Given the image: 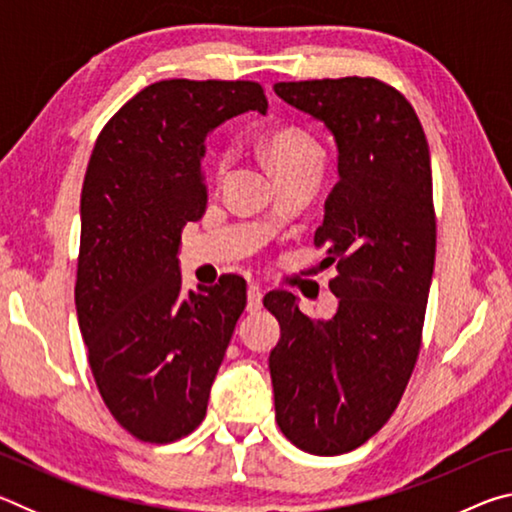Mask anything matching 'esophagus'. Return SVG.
Here are the masks:
<instances>
[{
	"mask_svg": "<svg viewBox=\"0 0 512 512\" xmlns=\"http://www.w3.org/2000/svg\"><path fill=\"white\" fill-rule=\"evenodd\" d=\"M246 309L250 311V314H255V311L262 309V289H259L257 284H250V287H248Z\"/></svg>",
	"mask_w": 512,
	"mask_h": 512,
	"instance_id": "esophagus-1",
	"label": "esophagus"
}]
</instances>
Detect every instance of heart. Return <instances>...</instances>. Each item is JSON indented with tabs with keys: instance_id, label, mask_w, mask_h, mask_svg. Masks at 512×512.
Segmentation results:
<instances>
[{
	"instance_id": "obj_1",
	"label": "heart",
	"mask_w": 512,
	"mask_h": 512,
	"mask_svg": "<svg viewBox=\"0 0 512 512\" xmlns=\"http://www.w3.org/2000/svg\"><path fill=\"white\" fill-rule=\"evenodd\" d=\"M262 149H264L266 160L271 162V167L275 169V173L289 171V169H302V167H311L320 171V167H323V151H320V146L314 137H309L307 133L277 131L266 137ZM228 162H230V155L228 153L221 155L219 164H216L219 176H223L225 169H228Z\"/></svg>"
}]
</instances>
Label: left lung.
Wrapping results in <instances>:
<instances>
[{
  "label": "left lung",
  "instance_id": "left-lung-1",
  "mask_svg": "<svg viewBox=\"0 0 512 512\" xmlns=\"http://www.w3.org/2000/svg\"><path fill=\"white\" fill-rule=\"evenodd\" d=\"M334 135L339 183L314 244L336 262V314L311 320L289 291L266 293L280 323L271 350L275 420L316 456L357 449L391 418L420 352L436 214L431 158L411 103L377 79L275 83Z\"/></svg>",
  "mask_w": 512,
  "mask_h": 512
}]
</instances>
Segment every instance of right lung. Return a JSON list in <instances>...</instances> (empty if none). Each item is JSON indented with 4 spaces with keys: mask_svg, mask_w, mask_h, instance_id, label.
I'll use <instances>...</instances> for the list:
<instances>
[{
    "mask_svg": "<svg viewBox=\"0 0 512 512\" xmlns=\"http://www.w3.org/2000/svg\"><path fill=\"white\" fill-rule=\"evenodd\" d=\"M266 108L253 81H158L124 103L94 144L76 314L103 402L144 443H173L203 422L246 307L239 275L183 296L180 232L205 212L207 135Z\"/></svg>",
    "mask_w": 512,
    "mask_h": 512,
    "instance_id": "obj_1",
    "label": "right lung"
}]
</instances>
